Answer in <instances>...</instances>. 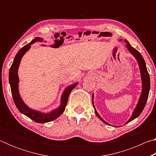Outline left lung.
<instances>
[{"label": "left lung", "mask_w": 156, "mask_h": 156, "mask_svg": "<svg viewBox=\"0 0 156 156\" xmlns=\"http://www.w3.org/2000/svg\"><path fill=\"white\" fill-rule=\"evenodd\" d=\"M125 42L126 43V47H127L128 50L134 56H135L137 61L138 62L140 69L142 81V91L141 96L140 98L138 103L137 105V107H136L135 110H134V112L133 113V114H132L131 117L130 118V119L126 122V124H127L128 122H131V121L135 119V118H136L137 117H138L144 109L145 105H146V102L147 101L148 96H149V89H150V77H149V73H148L144 60L143 58V57L142 56V55L140 54V53L138 50H136L135 48H133V47H131V44L129 43V42L125 40ZM93 105H94V103H93ZM94 109L98 117L105 124H107V125H109V124H108L107 122H105V121L102 119L101 117H100L98 113L96 111L95 107H94Z\"/></svg>", "instance_id": "left-lung-1"}]
</instances>
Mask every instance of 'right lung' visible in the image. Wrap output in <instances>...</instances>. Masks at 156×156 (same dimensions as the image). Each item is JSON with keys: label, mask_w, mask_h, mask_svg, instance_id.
<instances>
[{"label": "right lung", "mask_w": 156, "mask_h": 156, "mask_svg": "<svg viewBox=\"0 0 156 156\" xmlns=\"http://www.w3.org/2000/svg\"><path fill=\"white\" fill-rule=\"evenodd\" d=\"M43 39L41 38H35L34 40L27 44H26L23 48H21L18 52L14 58V62H13L12 65L10 67L9 69V80L10 87H11V91L12 95L14 99V103L16 106L17 109L19 110L20 113H23V114L27 115L30 119L35 121L36 122L38 123H45L48 122H51V121L56 120L57 118L64 112L65 109V107L67 104L68 98L69 94L72 91V89L76 87L78 83H75L71 85L65 89L64 93L62 94V99H61V105L58 108V109L53 111L52 112L50 113H43L39 112H36L35 110L31 109L29 108L27 105H26L23 101L21 99L20 96L19 92H18V69L19 67L20 60L22 58L23 55H24L26 51L29 50L30 48L31 44L35 43L36 41H42Z\"/></svg>", "instance_id": "obj_1"}]
</instances>
